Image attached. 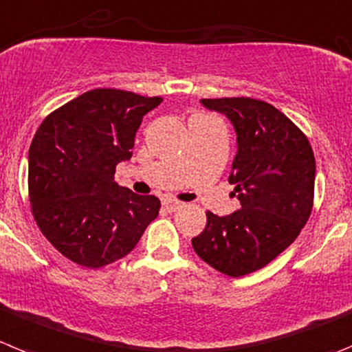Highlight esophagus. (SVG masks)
<instances>
[{"mask_svg": "<svg viewBox=\"0 0 352 352\" xmlns=\"http://www.w3.org/2000/svg\"><path fill=\"white\" fill-rule=\"evenodd\" d=\"M164 208L166 209H169V211H176V209H179V208H183V202L182 201H176V199H170V197H167V199H164Z\"/></svg>", "mask_w": 352, "mask_h": 352, "instance_id": "esophagus-1", "label": "esophagus"}]
</instances>
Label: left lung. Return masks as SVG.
Listing matches in <instances>:
<instances>
[{
  "label": "left lung",
  "instance_id": "1",
  "mask_svg": "<svg viewBox=\"0 0 352 352\" xmlns=\"http://www.w3.org/2000/svg\"><path fill=\"white\" fill-rule=\"evenodd\" d=\"M223 113L237 134L228 183L241 209L206 212V228L192 239L208 265L230 277L262 269L298 237L314 204L316 160L307 136L285 113L251 98L201 99Z\"/></svg>",
  "mask_w": 352,
  "mask_h": 352
}]
</instances>
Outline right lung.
Instances as JSON below:
<instances>
[{
	"instance_id": "right-lung-1",
	"label": "right lung",
	"mask_w": 352,
	"mask_h": 352,
	"mask_svg": "<svg viewBox=\"0 0 352 352\" xmlns=\"http://www.w3.org/2000/svg\"><path fill=\"white\" fill-rule=\"evenodd\" d=\"M162 98L94 89L52 111L29 148L28 188L34 221L71 262L99 269L131 253L160 201L113 182L134 138Z\"/></svg>"
}]
</instances>
